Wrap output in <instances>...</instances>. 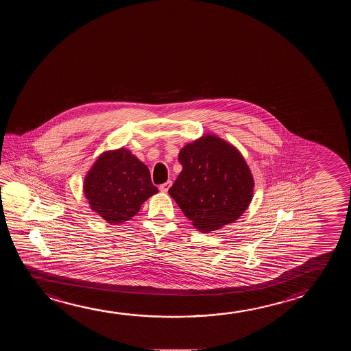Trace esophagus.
I'll list each match as a JSON object with an SVG mask.
<instances>
[{
	"mask_svg": "<svg viewBox=\"0 0 351 351\" xmlns=\"http://www.w3.org/2000/svg\"><path fill=\"white\" fill-rule=\"evenodd\" d=\"M171 181H167L165 183H162V184H160L159 186V189H160V192H162V193H167L168 192L169 189L171 187Z\"/></svg>",
	"mask_w": 351,
	"mask_h": 351,
	"instance_id": "1",
	"label": "esophagus"
}]
</instances>
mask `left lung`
<instances>
[{"mask_svg":"<svg viewBox=\"0 0 351 351\" xmlns=\"http://www.w3.org/2000/svg\"><path fill=\"white\" fill-rule=\"evenodd\" d=\"M178 160L182 171L169 194L202 233L232 223L249 208L254 178L233 145L208 134L187 143Z\"/></svg>","mask_w":351,"mask_h":351,"instance_id":"1","label":"left lung"}]
</instances>
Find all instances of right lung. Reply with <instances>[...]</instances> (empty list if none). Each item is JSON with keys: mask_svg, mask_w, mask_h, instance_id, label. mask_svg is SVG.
I'll list each match as a JSON object with an SVG mask.
<instances>
[{"mask_svg": "<svg viewBox=\"0 0 351 351\" xmlns=\"http://www.w3.org/2000/svg\"><path fill=\"white\" fill-rule=\"evenodd\" d=\"M83 191L93 211L111 224L129 221L158 193L147 167L127 148L101 153L86 175Z\"/></svg>", "mask_w": 351, "mask_h": 351, "instance_id": "obj_1", "label": "right lung"}]
</instances>
